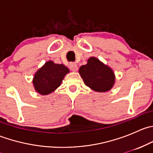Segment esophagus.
<instances>
[{"mask_svg": "<svg viewBox=\"0 0 153 153\" xmlns=\"http://www.w3.org/2000/svg\"><path fill=\"white\" fill-rule=\"evenodd\" d=\"M70 69L71 70H72L73 72H76L77 70H78V66H77L76 64H70Z\"/></svg>", "mask_w": 153, "mask_h": 153, "instance_id": "1", "label": "esophagus"}]
</instances>
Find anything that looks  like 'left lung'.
<instances>
[{
  "label": "left lung",
  "mask_w": 153,
  "mask_h": 153,
  "mask_svg": "<svg viewBox=\"0 0 153 153\" xmlns=\"http://www.w3.org/2000/svg\"><path fill=\"white\" fill-rule=\"evenodd\" d=\"M79 74L84 84L96 92H107L115 84L112 69L95 57L89 58L87 64L80 67Z\"/></svg>",
  "instance_id": "left-lung-1"
}]
</instances>
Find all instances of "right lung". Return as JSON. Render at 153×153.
Wrapping results in <instances>:
<instances>
[{"mask_svg":"<svg viewBox=\"0 0 153 153\" xmlns=\"http://www.w3.org/2000/svg\"><path fill=\"white\" fill-rule=\"evenodd\" d=\"M68 72L69 69L63 64L47 61L34 75L32 83L35 91L43 95L51 93L60 86Z\"/></svg>","mask_w":153,"mask_h":153,"instance_id":"add662e5","label":"right lung"}]
</instances>
